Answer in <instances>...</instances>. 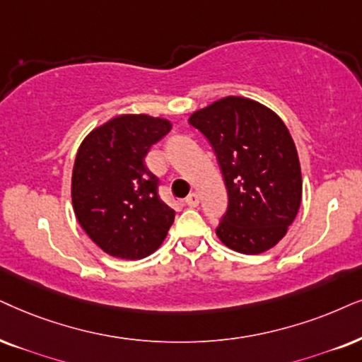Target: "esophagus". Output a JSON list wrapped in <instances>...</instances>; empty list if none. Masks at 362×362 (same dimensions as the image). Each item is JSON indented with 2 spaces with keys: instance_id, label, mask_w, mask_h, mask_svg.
I'll use <instances>...</instances> for the list:
<instances>
[{
  "instance_id": "1",
  "label": "esophagus",
  "mask_w": 362,
  "mask_h": 362,
  "mask_svg": "<svg viewBox=\"0 0 362 362\" xmlns=\"http://www.w3.org/2000/svg\"><path fill=\"white\" fill-rule=\"evenodd\" d=\"M185 204L189 205V207H197V205H199V195H197L195 192H194V194H190L185 199Z\"/></svg>"
}]
</instances>
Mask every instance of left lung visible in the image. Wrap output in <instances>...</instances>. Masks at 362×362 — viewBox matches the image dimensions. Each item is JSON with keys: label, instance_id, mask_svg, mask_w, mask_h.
I'll return each instance as SVG.
<instances>
[{"label": "left lung", "instance_id": "obj_1", "mask_svg": "<svg viewBox=\"0 0 362 362\" xmlns=\"http://www.w3.org/2000/svg\"><path fill=\"white\" fill-rule=\"evenodd\" d=\"M189 123L210 141L228 194L217 237L240 254L272 249L294 222L303 175L294 140L271 108L226 97L197 110Z\"/></svg>", "mask_w": 362, "mask_h": 362}]
</instances>
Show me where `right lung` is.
<instances>
[{
    "label": "right lung",
    "mask_w": 362,
    "mask_h": 362,
    "mask_svg": "<svg viewBox=\"0 0 362 362\" xmlns=\"http://www.w3.org/2000/svg\"><path fill=\"white\" fill-rule=\"evenodd\" d=\"M172 123L150 115H120L81 141L71 175V202L86 235L103 252L144 259L165 240L175 212L158 197V178L145 155Z\"/></svg>",
    "instance_id": "obj_1"
}]
</instances>
